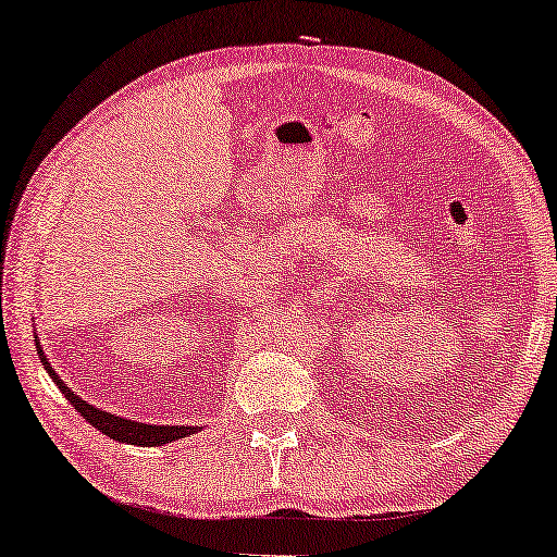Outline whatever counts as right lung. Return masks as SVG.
<instances>
[{
	"mask_svg": "<svg viewBox=\"0 0 557 557\" xmlns=\"http://www.w3.org/2000/svg\"><path fill=\"white\" fill-rule=\"evenodd\" d=\"M35 345H37V355H40V362L45 364V370H48V375L55 380V385L63 391L65 398L71 400V406L78 410V413L86 418L94 429L106 433L109 438L121 441V444H134V446H162V444H172V441H177V438H185V436H189V433L197 431L195 425H147V423L126 421V418L111 416L101 408L88 406V403L78 398V395H75L71 387H67L63 380L58 377V372L50 368L48 357H45L37 337H35Z\"/></svg>",
	"mask_w": 557,
	"mask_h": 557,
	"instance_id": "obj_1",
	"label": "right lung"
}]
</instances>
